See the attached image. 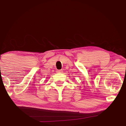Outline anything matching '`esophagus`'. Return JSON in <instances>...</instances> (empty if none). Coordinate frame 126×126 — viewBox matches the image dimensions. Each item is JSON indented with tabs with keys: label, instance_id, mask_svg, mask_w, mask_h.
Returning a JSON list of instances; mask_svg holds the SVG:
<instances>
[{
	"label": "esophagus",
	"instance_id": "1",
	"mask_svg": "<svg viewBox=\"0 0 126 126\" xmlns=\"http://www.w3.org/2000/svg\"><path fill=\"white\" fill-rule=\"evenodd\" d=\"M57 73H62V70H57Z\"/></svg>",
	"mask_w": 126,
	"mask_h": 126
}]
</instances>
